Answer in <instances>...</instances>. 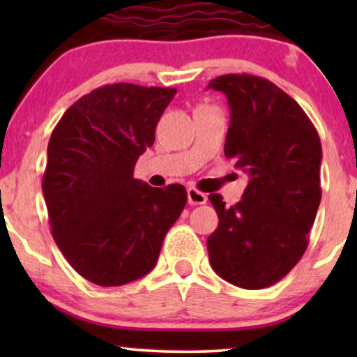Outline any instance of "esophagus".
I'll return each mask as SVG.
<instances>
[{
  "instance_id": "obj_1",
  "label": "esophagus",
  "mask_w": 357,
  "mask_h": 357,
  "mask_svg": "<svg viewBox=\"0 0 357 357\" xmlns=\"http://www.w3.org/2000/svg\"><path fill=\"white\" fill-rule=\"evenodd\" d=\"M206 195L198 191L196 188H188V203L190 204H204L206 203Z\"/></svg>"
}]
</instances>
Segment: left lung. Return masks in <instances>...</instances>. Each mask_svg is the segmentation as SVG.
Instances as JSON below:
<instances>
[{
    "label": "left lung",
    "mask_w": 357,
    "mask_h": 357,
    "mask_svg": "<svg viewBox=\"0 0 357 357\" xmlns=\"http://www.w3.org/2000/svg\"><path fill=\"white\" fill-rule=\"evenodd\" d=\"M208 89L230 105L225 155L250 176L241 202H210L218 228L208 238L213 270L241 289L277 284L309 245L321 203L322 147L301 105L267 79L248 73L216 77Z\"/></svg>",
    "instance_id": "1"
}]
</instances>
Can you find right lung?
Masks as SVG:
<instances>
[{
  "instance_id": "obj_1",
  "label": "right lung",
  "mask_w": 357,
  "mask_h": 357,
  "mask_svg": "<svg viewBox=\"0 0 357 357\" xmlns=\"http://www.w3.org/2000/svg\"><path fill=\"white\" fill-rule=\"evenodd\" d=\"M176 89L109 84L79 99L53 129L42 190L52 235L82 277L117 287L154 268L188 195L134 178Z\"/></svg>"
}]
</instances>
